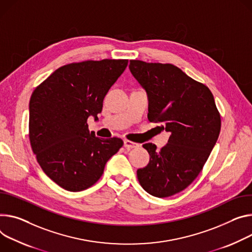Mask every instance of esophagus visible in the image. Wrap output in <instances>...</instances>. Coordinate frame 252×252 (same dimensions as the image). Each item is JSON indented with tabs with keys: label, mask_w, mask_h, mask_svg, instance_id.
<instances>
[{
	"label": "esophagus",
	"mask_w": 252,
	"mask_h": 252,
	"mask_svg": "<svg viewBox=\"0 0 252 252\" xmlns=\"http://www.w3.org/2000/svg\"><path fill=\"white\" fill-rule=\"evenodd\" d=\"M124 146H125L126 148H127V149H135V148L139 147V144L133 143V142L128 141V140H125V141H124Z\"/></svg>",
	"instance_id": "esophagus-1"
}]
</instances>
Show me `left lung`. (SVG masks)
<instances>
[{
	"label": "left lung",
	"mask_w": 252,
	"mask_h": 252,
	"mask_svg": "<svg viewBox=\"0 0 252 252\" xmlns=\"http://www.w3.org/2000/svg\"><path fill=\"white\" fill-rule=\"evenodd\" d=\"M128 67L148 94L149 121L171 133L159 151L143 145L150 162L136 176L149 194L170 197L186 189L203 169L220 133V114L210 89L177 66L130 60Z\"/></svg>",
	"instance_id": "8db88e82"
}]
</instances>
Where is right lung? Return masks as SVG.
I'll use <instances>...</instances> for the list:
<instances>
[{"label": "right lung", "mask_w": 252, "mask_h": 252, "mask_svg": "<svg viewBox=\"0 0 252 252\" xmlns=\"http://www.w3.org/2000/svg\"><path fill=\"white\" fill-rule=\"evenodd\" d=\"M126 59L87 60L56 69L35 88L29 103V139L37 162L61 188L78 192L99 180L124 142L99 139L87 119L127 66Z\"/></svg>", "instance_id": "add662e5"}]
</instances>
